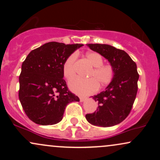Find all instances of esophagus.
<instances>
[{
  "instance_id": "obj_1",
  "label": "esophagus",
  "mask_w": 160,
  "mask_h": 160,
  "mask_svg": "<svg viewBox=\"0 0 160 160\" xmlns=\"http://www.w3.org/2000/svg\"><path fill=\"white\" fill-rule=\"evenodd\" d=\"M79 98H80V102H84V101H85L86 100V97H82V96H80V97H79Z\"/></svg>"
}]
</instances>
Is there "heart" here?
Instances as JSON below:
<instances>
[{"label":"heart","mask_w":160,"mask_h":160,"mask_svg":"<svg viewBox=\"0 0 160 160\" xmlns=\"http://www.w3.org/2000/svg\"><path fill=\"white\" fill-rule=\"evenodd\" d=\"M86 58L93 67L89 77L92 78H75L69 82V87L74 92L80 95L92 94L98 89L99 85L103 87L108 85L114 76V70L110 64H103L102 56L95 52H89L86 54ZM77 59L76 53H72L64 62L62 66L64 77L68 80H71L75 76V62Z\"/></svg>","instance_id":"heart-1"}]
</instances>
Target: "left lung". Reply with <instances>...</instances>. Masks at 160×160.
<instances>
[{
  "label": "left lung",
  "instance_id": "8db88e82",
  "mask_svg": "<svg viewBox=\"0 0 160 160\" xmlns=\"http://www.w3.org/2000/svg\"><path fill=\"white\" fill-rule=\"evenodd\" d=\"M86 45L108 60L114 70V76L105 90L92 96L98 106L97 111L86 114V118L94 126H113L128 117L136 98L139 78L137 65L122 49L108 44Z\"/></svg>",
  "mask_w": 160,
  "mask_h": 160
}]
</instances>
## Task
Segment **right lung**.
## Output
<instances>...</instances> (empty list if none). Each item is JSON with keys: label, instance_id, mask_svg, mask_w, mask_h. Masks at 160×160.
<instances>
[{"label": "right lung", "instance_id": "add662e5", "mask_svg": "<svg viewBox=\"0 0 160 160\" xmlns=\"http://www.w3.org/2000/svg\"><path fill=\"white\" fill-rule=\"evenodd\" d=\"M82 44L49 42L28 55L22 65L19 98L29 119L42 126L54 125L63 118L66 106L79 102L64 80V62Z\"/></svg>", "mask_w": 160, "mask_h": 160}]
</instances>
